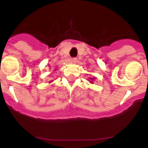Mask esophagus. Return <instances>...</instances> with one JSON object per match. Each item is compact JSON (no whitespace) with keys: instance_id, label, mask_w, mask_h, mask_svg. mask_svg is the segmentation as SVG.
I'll return each mask as SVG.
<instances>
[{"instance_id":"34e87169","label":"esophagus","mask_w":148,"mask_h":148,"mask_svg":"<svg viewBox=\"0 0 148 148\" xmlns=\"http://www.w3.org/2000/svg\"><path fill=\"white\" fill-rule=\"evenodd\" d=\"M77 62V58H73V59H72V63L75 64Z\"/></svg>"}]
</instances>
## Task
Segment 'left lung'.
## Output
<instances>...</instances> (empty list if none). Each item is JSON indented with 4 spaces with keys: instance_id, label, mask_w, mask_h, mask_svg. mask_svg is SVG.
<instances>
[{
    "instance_id": "1",
    "label": "left lung",
    "mask_w": 148,
    "mask_h": 148,
    "mask_svg": "<svg viewBox=\"0 0 148 148\" xmlns=\"http://www.w3.org/2000/svg\"><path fill=\"white\" fill-rule=\"evenodd\" d=\"M93 78H90V80H93ZM92 80H91V81H90V83H93V81H92Z\"/></svg>"
}]
</instances>
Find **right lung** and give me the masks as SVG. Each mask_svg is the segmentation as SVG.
<instances>
[{"label":"right lung","instance_id":"1","mask_svg":"<svg viewBox=\"0 0 148 148\" xmlns=\"http://www.w3.org/2000/svg\"><path fill=\"white\" fill-rule=\"evenodd\" d=\"M52 81H51V82H52ZM49 82H50V81H49Z\"/></svg>","mask_w":148,"mask_h":148}]
</instances>
